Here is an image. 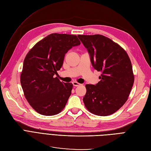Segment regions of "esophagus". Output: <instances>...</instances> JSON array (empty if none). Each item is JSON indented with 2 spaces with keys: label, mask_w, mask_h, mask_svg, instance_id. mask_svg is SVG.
Returning <instances> with one entry per match:
<instances>
[{
  "label": "esophagus",
  "mask_w": 151,
  "mask_h": 151,
  "mask_svg": "<svg viewBox=\"0 0 151 151\" xmlns=\"http://www.w3.org/2000/svg\"><path fill=\"white\" fill-rule=\"evenodd\" d=\"M72 84H73V86H74V87H77V86H79L81 85V84H79V83H77V82H76V81L72 82Z\"/></svg>",
  "instance_id": "esophagus-1"
}]
</instances>
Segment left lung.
<instances>
[{
    "mask_svg": "<svg viewBox=\"0 0 151 151\" xmlns=\"http://www.w3.org/2000/svg\"><path fill=\"white\" fill-rule=\"evenodd\" d=\"M77 36L88 49L93 67L101 72L96 86L86 85L85 106L96 115H110L125 103L133 86L130 59L121 46L103 35Z\"/></svg>",
    "mask_w": 151,
    "mask_h": 151,
    "instance_id": "8db88e82",
    "label": "left lung"
}]
</instances>
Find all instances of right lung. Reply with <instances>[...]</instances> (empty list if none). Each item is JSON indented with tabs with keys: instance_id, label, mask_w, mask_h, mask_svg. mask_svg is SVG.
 Wrapping results in <instances>:
<instances>
[{
	"instance_id": "add662e5",
	"label": "right lung",
	"mask_w": 151,
	"mask_h": 151,
	"mask_svg": "<svg viewBox=\"0 0 151 151\" xmlns=\"http://www.w3.org/2000/svg\"><path fill=\"white\" fill-rule=\"evenodd\" d=\"M81 42L76 35L52 33L40 40L27 53L21 73V84L27 101L45 116L60 113L71 94L72 83L60 82L57 71L65 54Z\"/></svg>"
}]
</instances>
